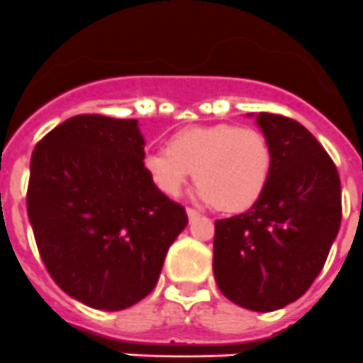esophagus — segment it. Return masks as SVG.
Wrapping results in <instances>:
<instances>
[{
    "label": "esophagus",
    "mask_w": 363,
    "mask_h": 363,
    "mask_svg": "<svg viewBox=\"0 0 363 363\" xmlns=\"http://www.w3.org/2000/svg\"><path fill=\"white\" fill-rule=\"evenodd\" d=\"M187 216H189V220H194V218H198V216H200V214H198V211H194V209H191V207H187Z\"/></svg>",
    "instance_id": "34e87169"
}]
</instances>
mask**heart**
<instances>
[{
	"label": "heart",
	"instance_id": "b5f03b06",
	"mask_svg": "<svg viewBox=\"0 0 363 363\" xmlns=\"http://www.w3.org/2000/svg\"><path fill=\"white\" fill-rule=\"evenodd\" d=\"M272 169L267 138L252 127L201 125L172 134L162 152L143 156V171L176 198L194 172L196 196L225 213H243L262 198Z\"/></svg>",
	"mask_w": 363,
	"mask_h": 363
}]
</instances>
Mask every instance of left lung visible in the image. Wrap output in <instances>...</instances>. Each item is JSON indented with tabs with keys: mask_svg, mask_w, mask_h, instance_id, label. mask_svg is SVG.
<instances>
[{
	"mask_svg": "<svg viewBox=\"0 0 363 363\" xmlns=\"http://www.w3.org/2000/svg\"><path fill=\"white\" fill-rule=\"evenodd\" d=\"M256 123L271 145V176L247 213L216 220L213 269L223 296L269 313L298 300L323 269L342 221V189L303 125L269 112Z\"/></svg>",
	"mask_w": 363,
	"mask_h": 363,
	"instance_id": "obj_1",
	"label": "left lung"
}]
</instances>
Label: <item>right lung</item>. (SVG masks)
Listing matches in <instances>:
<instances>
[{"mask_svg": "<svg viewBox=\"0 0 363 363\" xmlns=\"http://www.w3.org/2000/svg\"><path fill=\"white\" fill-rule=\"evenodd\" d=\"M143 147L138 120L79 114L32 152L27 213L38 251L52 280L92 309L143 300L189 221L145 174Z\"/></svg>", "mask_w": 363, "mask_h": 363, "instance_id": "add662e5", "label": "right lung"}]
</instances>
